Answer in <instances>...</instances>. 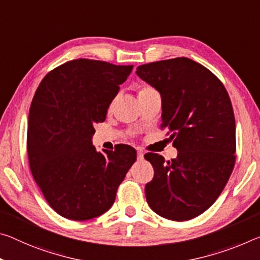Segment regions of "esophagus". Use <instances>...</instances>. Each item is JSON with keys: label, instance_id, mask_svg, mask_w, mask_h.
Here are the masks:
<instances>
[{"label": "esophagus", "instance_id": "34e87169", "mask_svg": "<svg viewBox=\"0 0 260 260\" xmlns=\"http://www.w3.org/2000/svg\"><path fill=\"white\" fill-rule=\"evenodd\" d=\"M138 159L139 160H142L143 159V152L141 150L138 151Z\"/></svg>", "mask_w": 260, "mask_h": 260}]
</instances>
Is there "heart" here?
Here are the masks:
<instances>
[{"label": "heart", "mask_w": 260, "mask_h": 260, "mask_svg": "<svg viewBox=\"0 0 260 260\" xmlns=\"http://www.w3.org/2000/svg\"><path fill=\"white\" fill-rule=\"evenodd\" d=\"M148 90H152L151 88H149V86H146V88H142L141 90H140V92H143V91H148Z\"/></svg>", "instance_id": "1"}]
</instances>
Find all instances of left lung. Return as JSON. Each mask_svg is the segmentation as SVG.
<instances>
[{
  "label": "left lung",
  "mask_w": 260,
  "mask_h": 260,
  "mask_svg": "<svg viewBox=\"0 0 260 260\" xmlns=\"http://www.w3.org/2000/svg\"><path fill=\"white\" fill-rule=\"evenodd\" d=\"M138 76L162 97V128L177 157L148 152L154 178L146 185L150 208L172 221H187L211 207L235 166L236 125L232 102L214 74L187 57L139 66Z\"/></svg>",
  "instance_id": "8db88e82"
}]
</instances>
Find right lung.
<instances>
[{
	"label": "right lung",
	"mask_w": 260,
	"mask_h": 260,
	"mask_svg": "<svg viewBox=\"0 0 260 260\" xmlns=\"http://www.w3.org/2000/svg\"><path fill=\"white\" fill-rule=\"evenodd\" d=\"M133 66L77 59L49 72L28 113L27 155L45 199L66 219L85 221L108 212L137 150L118 145L100 152L94 123L108 109Z\"/></svg>",
	"instance_id": "1"
}]
</instances>
